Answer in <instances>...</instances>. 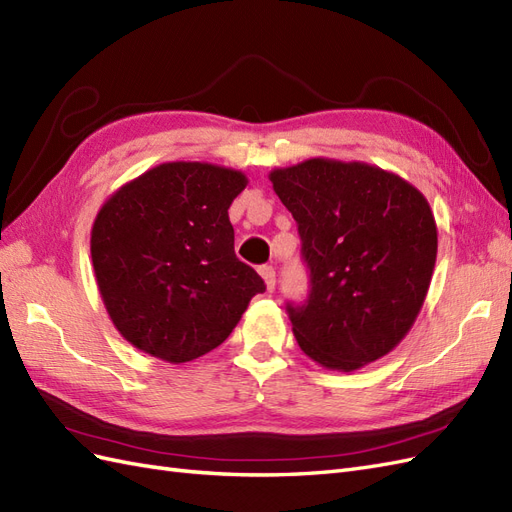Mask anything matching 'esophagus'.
<instances>
[{"instance_id": "34e87169", "label": "esophagus", "mask_w": 512, "mask_h": 512, "mask_svg": "<svg viewBox=\"0 0 512 512\" xmlns=\"http://www.w3.org/2000/svg\"><path fill=\"white\" fill-rule=\"evenodd\" d=\"M260 275H262V280H265L267 292H273L275 290V269L273 267H260Z\"/></svg>"}]
</instances>
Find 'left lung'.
Wrapping results in <instances>:
<instances>
[{
  "label": "left lung",
  "mask_w": 512,
  "mask_h": 512,
  "mask_svg": "<svg viewBox=\"0 0 512 512\" xmlns=\"http://www.w3.org/2000/svg\"><path fill=\"white\" fill-rule=\"evenodd\" d=\"M299 224L312 292L288 305L299 348L354 371L389 354L425 303L438 226L421 190L367 162L309 158L269 173Z\"/></svg>",
  "instance_id": "left-lung-1"
}]
</instances>
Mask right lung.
Masks as SVG:
<instances>
[{"instance_id": "add662e5", "label": "right lung", "mask_w": 512, "mask_h": 512, "mask_svg": "<svg viewBox=\"0 0 512 512\" xmlns=\"http://www.w3.org/2000/svg\"><path fill=\"white\" fill-rule=\"evenodd\" d=\"M247 185L241 170L164 162L123 183L91 226L102 303L128 344L181 365L237 327L260 275L235 254L228 209Z\"/></svg>"}]
</instances>
